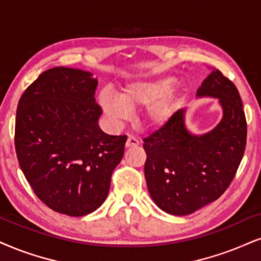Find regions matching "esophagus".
Masks as SVG:
<instances>
[{
  "label": "esophagus",
  "mask_w": 261,
  "mask_h": 261,
  "mask_svg": "<svg viewBox=\"0 0 261 261\" xmlns=\"http://www.w3.org/2000/svg\"><path fill=\"white\" fill-rule=\"evenodd\" d=\"M139 145V140L137 138L129 136L127 138V141H125V147H136Z\"/></svg>",
  "instance_id": "1"
}]
</instances>
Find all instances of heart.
Listing matches in <instances>:
<instances>
[{"instance_id":"obj_1","label":"heart","mask_w":261,"mask_h":261,"mask_svg":"<svg viewBox=\"0 0 261 261\" xmlns=\"http://www.w3.org/2000/svg\"><path fill=\"white\" fill-rule=\"evenodd\" d=\"M174 76L134 80L121 89L118 95L102 91L98 95V104L106 117L112 122H122L128 111L144 108L140 123L149 129H160L173 120L178 111L180 99L174 91Z\"/></svg>"}]
</instances>
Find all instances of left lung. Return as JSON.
<instances>
[{
  "mask_svg": "<svg viewBox=\"0 0 261 261\" xmlns=\"http://www.w3.org/2000/svg\"><path fill=\"white\" fill-rule=\"evenodd\" d=\"M196 96L218 99L223 116L213 129L194 133L186 124V109H180L143 144L149 194L157 207L172 215L192 214L219 198L246 149V116L236 86L212 69Z\"/></svg>",
  "mask_w": 261,
  "mask_h": 261,
  "instance_id": "left-lung-1",
  "label": "left lung"
}]
</instances>
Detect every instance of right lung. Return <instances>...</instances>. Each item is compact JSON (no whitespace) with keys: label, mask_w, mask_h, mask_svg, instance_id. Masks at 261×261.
I'll list each match as a JSON object with an SVG mask.
<instances>
[{"label":"right lung","mask_w":261,"mask_h":261,"mask_svg":"<svg viewBox=\"0 0 261 261\" xmlns=\"http://www.w3.org/2000/svg\"><path fill=\"white\" fill-rule=\"evenodd\" d=\"M96 86L92 72L58 66L41 73L18 102L15 151L22 173L44 204L70 217L104 203L127 141L99 127Z\"/></svg>","instance_id":"right-lung-1"}]
</instances>
